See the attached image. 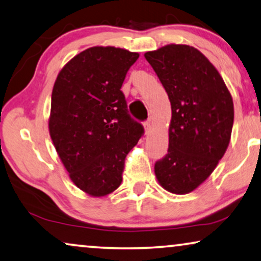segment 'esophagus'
Segmentation results:
<instances>
[{"label":"esophagus","instance_id":"obj_1","mask_svg":"<svg viewBox=\"0 0 261 261\" xmlns=\"http://www.w3.org/2000/svg\"><path fill=\"white\" fill-rule=\"evenodd\" d=\"M150 130H151V125H150V122H145L144 123V132L145 135L150 134Z\"/></svg>","mask_w":261,"mask_h":261}]
</instances>
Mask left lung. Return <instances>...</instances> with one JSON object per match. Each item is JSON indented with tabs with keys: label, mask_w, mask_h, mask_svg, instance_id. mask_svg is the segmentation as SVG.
<instances>
[{
	"label": "left lung",
	"mask_w": 261,
	"mask_h": 261,
	"mask_svg": "<svg viewBox=\"0 0 261 261\" xmlns=\"http://www.w3.org/2000/svg\"><path fill=\"white\" fill-rule=\"evenodd\" d=\"M144 57L171 104L168 153L155 164L157 181L183 195L207 179L225 155L232 135L234 105L214 65L189 45H167Z\"/></svg>",
	"instance_id": "left-lung-1"
}]
</instances>
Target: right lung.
<instances>
[{
    "label": "right lung",
    "instance_id": "right-lung-1",
    "mask_svg": "<svg viewBox=\"0 0 261 261\" xmlns=\"http://www.w3.org/2000/svg\"><path fill=\"white\" fill-rule=\"evenodd\" d=\"M139 57L113 46L72 58L54 83L49 135L71 181L93 197L122 183L124 160L144 132L131 119L120 87Z\"/></svg>",
    "mask_w": 261,
    "mask_h": 261
}]
</instances>
